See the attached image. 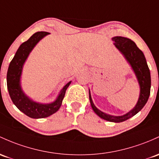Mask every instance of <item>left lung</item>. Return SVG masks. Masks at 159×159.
Here are the masks:
<instances>
[{"instance_id": "left-lung-1", "label": "left lung", "mask_w": 159, "mask_h": 159, "mask_svg": "<svg viewBox=\"0 0 159 159\" xmlns=\"http://www.w3.org/2000/svg\"><path fill=\"white\" fill-rule=\"evenodd\" d=\"M111 39L115 42V46L123 54L125 58L129 62L137 77L139 88H140V93H139L137 103L133 109H131L126 114L121 116H115L104 113L103 111H100L96 107L92 100L90 90H89V99H90L92 109L99 117L108 121L119 123V122L126 121L135 116L146 105L150 95L151 76L150 71L148 67L143 53L137 48L136 43L133 41L129 38L121 37V36H116Z\"/></svg>"}]
</instances>
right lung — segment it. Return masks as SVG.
<instances>
[{
    "instance_id": "right-lung-1",
    "label": "right lung",
    "mask_w": 159,
    "mask_h": 159,
    "mask_svg": "<svg viewBox=\"0 0 159 159\" xmlns=\"http://www.w3.org/2000/svg\"><path fill=\"white\" fill-rule=\"evenodd\" d=\"M50 34L47 31H38L34 33L28 41L20 45L14 57L9 66L7 75V84L9 94L14 105L26 116L32 118H43L51 116L59 110L65 97L66 89L71 81L62 88L57 99L51 103L42 104L34 102L25 95L22 90L20 78L22 67L29 53L33 48L43 37Z\"/></svg>"
}]
</instances>
